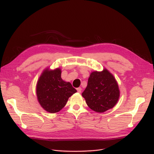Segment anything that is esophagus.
I'll return each instance as SVG.
<instances>
[{"label":"esophagus","instance_id":"34e87169","mask_svg":"<svg viewBox=\"0 0 154 154\" xmlns=\"http://www.w3.org/2000/svg\"><path fill=\"white\" fill-rule=\"evenodd\" d=\"M77 92H78L79 93H80V92H81V91H82V88H81V87L77 88Z\"/></svg>","mask_w":154,"mask_h":154}]
</instances>
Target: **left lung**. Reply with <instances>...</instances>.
Instances as JSON below:
<instances>
[{"label":"left lung","instance_id":"1","mask_svg":"<svg viewBox=\"0 0 154 154\" xmlns=\"http://www.w3.org/2000/svg\"><path fill=\"white\" fill-rule=\"evenodd\" d=\"M82 95L91 109L102 113L114 107L119 97V85L114 76L105 68L91 72Z\"/></svg>","mask_w":154,"mask_h":154}]
</instances>
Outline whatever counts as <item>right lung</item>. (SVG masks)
<instances>
[{
  "instance_id": "right-lung-1",
  "label": "right lung",
  "mask_w": 154,
  "mask_h": 154,
  "mask_svg": "<svg viewBox=\"0 0 154 154\" xmlns=\"http://www.w3.org/2000/svg\"><path fill=\"white\" fill-rule=\"evenodd\" d=\"M61 69L46 68L38 78L36 94L38 103L45 111L54 114L66 106L69 98L77 91L70 82L61 78Z\"/></svg>"
}]
</instances>
